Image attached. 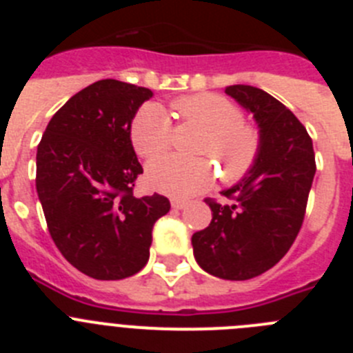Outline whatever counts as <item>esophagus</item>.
<instances>
[{
	"instance_id": "1",
	"label": "esophagus",
	"mask_w": 353,
	"mask_h": 353,
	"mask_svg": "<svg viewBox=\"0 0 353 353\" xmlns=\"http://www.w3.org/2000/svg\"><path fill=\"white\" fill-rule=\"evenodd\" d=\"M171 207L176 208V210H182V208L187 207V201H183V199H171Z\"/></svg>"
}]
</instances>
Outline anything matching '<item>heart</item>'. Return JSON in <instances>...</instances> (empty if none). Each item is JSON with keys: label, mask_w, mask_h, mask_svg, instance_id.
I'll return each mask as SVG.
<instances>
[{"label": "heart", "mask_w": 353, "mask_h": 353, "mask_svg": "<svg viewBox=\"0 0 353 353\" xmlns=\"http://www.w3.org/2000/svg\"><path fill=\"white\" fill-rule=\"evenodd\" d=\"M173 109L185 121L207 130L198 145V154L217 159L224 179H242L252 168L261 148V134L236 102L217 93H196L173 102ZM130 141L141 157L154 159L171 145V123L166 111L157 104L139 109L130 123ZM148 183L164 194L191 198L214 182V166L205 157L182 159L174 155L155 159L146 170Z\"/></svg>", "instance_id": "b5f03b06"}]
</instances>
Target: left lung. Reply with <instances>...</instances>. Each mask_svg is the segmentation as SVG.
Segmentation results:
<instances>
[{"label": "left lung", "instance_id": "left-lung-1", "mask_svg": "<svg viewBox=\"0 0 353 353\" xmlns=\"http://www.w3.org/2000/svg\"><path fill=\"white\" fill-rule=\"evenodd\" d=\"M226 93L254 114L261 148L249 173L223 192L230 203L205 199L212 221L192 235V251L212 276L245 281L272 269L297 239L316 162L310 134L285 104L248 84Z\"/></svg>", "mask_w": 353, "mask_h": 353}]
</instances>
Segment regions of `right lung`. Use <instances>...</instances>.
<instances>
[{"label": "right lung", "mask_w": 353, "mask_h": 353, "mask_svg": "<svg viewBox=\"0 0 353 353\" xmlns=\"http://www.w3.org/2000/svg\"><path fill=\"white\" fill-rule=\"evenodd\" d=\"M150 97L136 84L97 81L56 111L39 143L35 182L51 239L93 279L139 272L155 221L170 212L166 196H134L143 168L130 123Z\"/></svg>", "instance_id": "obj_1"}]
</instances>
